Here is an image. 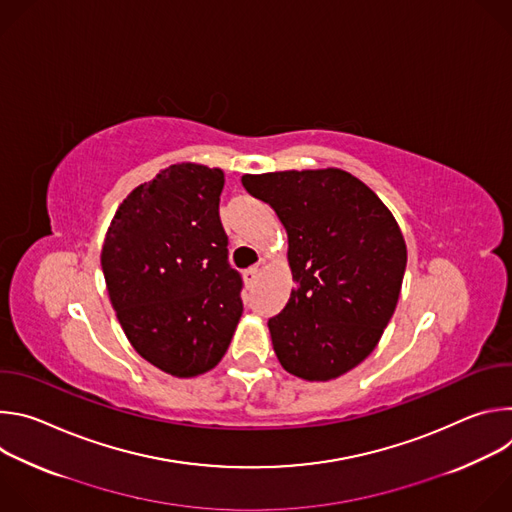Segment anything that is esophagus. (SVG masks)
Here are the masks:
<instances>
[{
    "label": "esophagus",
    "mask_w": 512,
    "mask_h": 512,
    "mask_svg": "<svg viewBox=\"0 0 512 512\" xmlns=\"http://www.w3.org/2000/svg\"><path fill=\"white\" fill-rule=\"evenodd\" d=\"M257 277H259V269H245L243 271V281H245L247 287H251L257 281Z\"/></svg>",
    "instance_id": "1"
}]
</instances>
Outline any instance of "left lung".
I'll use <instances>...</instances> for the list:
<instances>
[{
    "mask_svg": "<svg viewBox=\"0 0 512 512\" xmlns=\"http://www.w3.org/2000/svg\"><path fill=\"white\" fill-rule=\"evenodd\" d=\"M287 233L289 300L267 322L281 367L334 381L379 344L401 294L407 247L393 212L340 168L245 174Z\"/></svg>",
    "mask_w": 512,
    "mask_h": 512,
    "instance_id": "left-lung-1",
    "label": "left lung"
}]
</instances>
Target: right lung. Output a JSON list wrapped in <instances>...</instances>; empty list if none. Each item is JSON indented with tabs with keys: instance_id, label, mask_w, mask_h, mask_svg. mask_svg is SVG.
I'll list each match as a JSON object with an SVG mask.
<instances>
[{
	"instance_id": "obj_1",
	"label": "right lung",
	"mask_w": 512,
	"mask_h": 512,
	"mask_svg": "<svg viewBox=\"0 0 512 512\" xmlns=\"http://www.w3.org/2000/svg\"><path fill=\"white\" fill-rule=\"evenodd\" d=\"M225 172L196 162L160 170L119 204L101 249L117 320L156 369L192 379L225 356L243 314L218 216Z\"/></svg>"
}]
</instances>
